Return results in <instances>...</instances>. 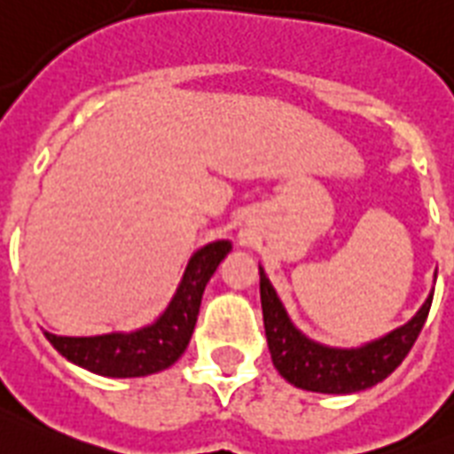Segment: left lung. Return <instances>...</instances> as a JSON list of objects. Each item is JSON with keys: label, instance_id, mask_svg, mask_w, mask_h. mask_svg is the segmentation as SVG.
<instances>
[{"label": "left lung", "instance_id": "8db88e82", "mask_svg": "<svg viewBox=\"0 0 454 454\" xmlns=\"http://www.w3.org/2000/svg\"><path fill=\"white\" fill-rule=\"evenodd\" d=\"M260 299L273 366L294 387L322 395H353L385 378L402 364L420 336L432 309L434 292L406 325L357 348H332L309 339L287 316L276 287L260 267Z\"/></svg>", "mask_w": 454, "mask_h": 454}]
</instances>
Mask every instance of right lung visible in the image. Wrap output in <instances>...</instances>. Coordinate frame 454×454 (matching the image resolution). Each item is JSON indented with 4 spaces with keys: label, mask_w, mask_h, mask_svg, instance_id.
<instances>
[{
    "label": "right lung",
    "mask_w": 454,
    "mask_h": 454,
    "mask_svg": "<svg viewBox=\"0 0 454 454\" xmlns=\"http://www.w3.org/2000/svg\"><path fill=\"white\" fill-rule=\"evenodd\" d=\"M231 241L206 243L190 257L181 283L162 316L134 332H111L99 336H58L46 339L62 357L108 378H141L168 369L185 353L192 339L201 294L220 262L230 254Z\"/></svg>",
    "instance_id": "right-lung-1"
}]
</instances>
